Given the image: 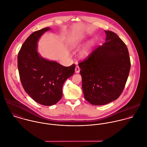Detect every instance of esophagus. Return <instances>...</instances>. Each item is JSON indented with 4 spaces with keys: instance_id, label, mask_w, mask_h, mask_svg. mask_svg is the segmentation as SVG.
<instances>
[{
    "instance_id": "esophagus-1",
    "label": "esophagus",
    "mask_w": 147,
    "mask_h": 147,
    "mask_svg": "<svg viewBox=\"0 0 147 147\" xmlns=\"http://www.w3.org/2000/svg\"><path fill=\"white\" fill-rule=\"evenodd\" d=\"M80 67L78 66V65H76V69H75V71L76 73H80Z\"/></svg>"
}]
</instances>
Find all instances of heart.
<instances>
[{
    "label": "heart",
    "mask_w": 147,
    "mask_h": 147,
    "mask_svg": "<svg viewBox=\"0 0 147 147\" xmlns=\"http://www.w3.org/2000/svg\"><path fill=\"white\" fill-rule=\"evenodd\" d=\"M81 44V42L80 40H76L72 44V48H76L79 47ZM90 52V47L89 46L87 45L85 46L80 52V56L81 58H85L86 57Z\"/></svg>",
    "instance_id": "obj_1"
}]
</instances>
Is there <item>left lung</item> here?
<instances>
[{
  "label": "left lung",
  "mask_w": 147,
  "mask_h": 147,
  "mask_svg": "<svg viewBox=\"0 0 147 147\" xmlns=\"http://www.w3.org/2000/svg\"><path fill=\"white\" fill-rule=\"evenodd\" d=\"M105 32V42L78 63L84 97L94 105H105L120 97L131 68L126 45L116 33Z\"/></svg>",
  "instance_id": "obj_1"
}]
</instances>
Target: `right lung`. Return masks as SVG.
<instances>
[{
    "instance_id": "add662e5",
    "label": "right lung",
    "mask_w": 147,
    "mask_h": 147,
    "mask_svg": "<svg viewBox=\"0 0 147 147\" xmlns=\"http://www.w3.org/2000/svg\"><path fill=\"white\" fill-rule=\"evenodd\" d=\"M46 27L32 32L22 45L18 55V68L25 92L36 102L46 106L57 103L62 96L65 81L74 73L76 65L65 67L39 55L37 42Z\"/></svg>"
}]
</instances>
